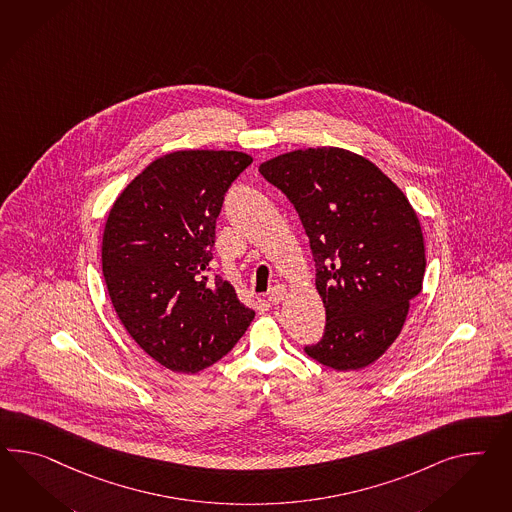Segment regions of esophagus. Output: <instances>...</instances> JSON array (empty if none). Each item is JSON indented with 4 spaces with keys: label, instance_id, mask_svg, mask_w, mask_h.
<instances>
[{
    "label": "esophagus",
    "instance_id": "obj_1",
    "mask_svg": "<svg viewBox=\"0 0 512 512\" xmlns=\"http://www.w3.org/2000/svg\"><path fill=\"white\" fill-rule=\"evenodd\" d=\"M286 295H288V289L278 284V286L271 289V293H269V302H271V304H280V302L286 299Z\"/></svg>",
    "mask_w": 512,
    "mask_h": 512
}]
</instances>
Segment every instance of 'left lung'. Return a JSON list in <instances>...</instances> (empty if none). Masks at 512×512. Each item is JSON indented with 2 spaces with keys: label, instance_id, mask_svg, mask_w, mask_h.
Listing matches in <instances>:
<instances>
[{
  "label": "left lung",
  "instance_id": "1",
  "mask_svg": "<svg viewBox=\"0 0 512 512\" xmlns=\"http://www.w3.org/2000/svg\"><path fill=\"white\" fill-rule=\"evenodd\" d=\"M301 217L327 325L304 353L336 371L373 364L399 336L421 291L420 221L397 185L343 148H306L260 165Z\"/></svg>",
  "mask_w": 512,
  "mask_h": 512
}]
</instances>
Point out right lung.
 Masks as SVG:
<instances>
[{
	"instance_id": "add662e5",
	"label": "right lung",
	"mask_w": 512,
	"mask_h": 512,
	"mask_svg": "<svg viewBox=\"0 0 512 512\" xmlns=\"http://www.w3.org/2000/svg\"><path fill=\"white\" fill-rule=\"evenodd\" d=\"M252 158L180 150L152 161L115 200L102 239L105 286L137 345L176 373L230 353L254 319L210 271L224 193Z\"/></svg>"
}]
</instances>
